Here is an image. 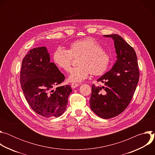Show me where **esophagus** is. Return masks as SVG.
Here are the masks:
<instances>
[{
    "label": "esophagus",
    "instance_id": "obj_1",
    "mask_svg": "<svg viewBox=\"0 0 155 155\" xmlns=\"http://www.w3.org/2000/svg\"><path fill=\"white\" fill-rule=\"evenodd\" d=\"M79 85H80V84H78V83H72L71 84V87H72V88H73V89H74V88H76Z\"/></svg>",
    "mask_w": 155,
    "mask_h": 155
}]
</instances>
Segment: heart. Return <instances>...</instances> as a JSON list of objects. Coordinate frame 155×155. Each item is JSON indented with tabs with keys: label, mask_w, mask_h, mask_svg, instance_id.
<instances>
[{
	"label": "heart",
	"mask_w": 155,
	"mask_h": 155,
	"mask_svg": "<svg viewBox=\"0 0 155 155\" xmlns=\"http://www.w3.org/2000/svg\"><path fill=\"white\" fill-rule=\"evenodd\" d=\"M80 56L78 67L71 71L68 80L71 82H81L89 77L104 74L108 69L111 58L101 44L92 38H86L72 43L69 50L58 48L53 54V60L58 67L69 72L74 58Z\"/></svg>",
	"instance_id": "1"
}]
</instances>
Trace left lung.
<instances>
[{
  "instance_id": "8db88e82",
  "label": "left lung",
  "mask_w": 155,
  "mask_h": 155,
  "mask_svg": "<svg viewBox=\"0 0 155 155\" xmlns=\"http://www.w3.org/2000/svg\"><path fill=\"white\" fill-rule=\"evenodd\" d=\"M104 36L114 40L117 60L111 70L97 79L104 86L92 85L90 105L97 116L109 119L120 115L129 104L138 84L139 70L134 48L121 36Z\"/></svg>"
}]
</instances>
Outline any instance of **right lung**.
I'll use <instances>...</instances> for the list:
<instances>
[{
  "mask_svg": "<svg viewBox=\"0 0 155 155\" xmlns=\"http://www.w3.org/2000/svg\"><path fill=\"white\" fill-rule=\"evenodd\" d=\"M65 77L54 63L45 47L34 48L22 61L20 83L30 107L37 114L45 118L58 117L67 108L70 85L53 88L64 81Z\"/></svg>",
  "mask_w": 155,
  "mask_h": 155,
  "instance_id": "right-lung-1",
  "label": "right lung"
}]
</instances>
